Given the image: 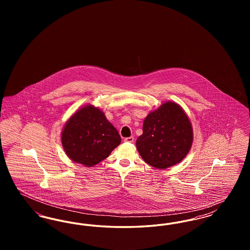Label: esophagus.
<instances>
[{
	"label": "esophagus",
	"instance_id": "1",
	"mask_svg": "<svg viewBox=\"0 0 250 250\" xmlns=\"http://www.w3.org/2000/svg\"><path fill=\"white\" fill-rule=\"evenodd\" d=\"M125 143H133V142H134V137L125 138Z\"/></svg>",
	"mask_w": 250,
	"mask_h": 250
}]
</instances>
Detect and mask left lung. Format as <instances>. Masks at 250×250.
<instances>
[{
  "label": "left lung",
  "instance_id": "8db88e82",
  "mask_svg": "<svg viewBox=\"0 0 250 250\" xmlns=\"http://www.w3.org/2000/svg\"><path fill=\"white\" fill-rule=\"evenodd\" d=\"M143 133L136 145L143 160L156 168H166L182 161L190 150L193 131L182 107L164 103L143 122Z\"/></svg>",
  "mask_w": 250,
  "mask_h": 250
}]
</instances>
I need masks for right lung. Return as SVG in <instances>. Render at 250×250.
Here are the masks:
<instances>
[{
	"label": "right lung",
	"mask_w": 250,
	"mask_h": 250,
	"mask_svg": "<svg viewBox=\"0 0 250 250\" xmlns=\"http://www.w3.org/2000/svg\"><path fill=\"white\" fill-rule=\"evenodd\" d=\"M120 143L117 129L100 109L93 106L78 110L62 133V144L66 155L85 166H95L107 158Z\"/></svg>",
	"instance_id": "obj_1"
}]
</instances>
